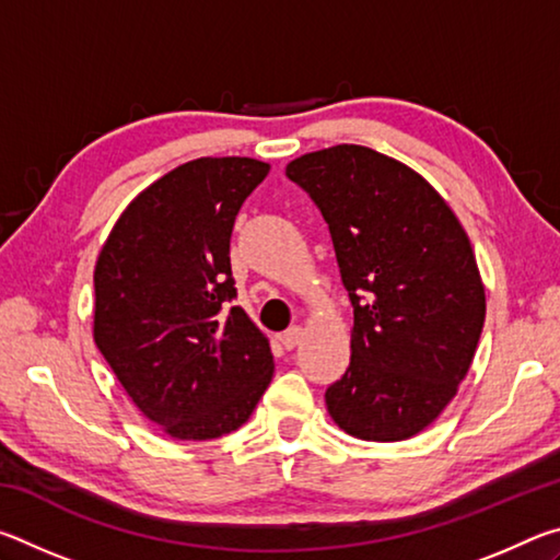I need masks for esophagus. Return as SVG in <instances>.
I'll return each instance as SVG.
<instances>
[{
  "mask_svg": "<svg viewBox=\"0 0 560 560\" xmlns=\"http://www.w3.org/2000/svg\"><path fill=\"white\" fill-rule=\"evenodd\" d=\"M301 338H303V328L301 326H291L287 334L281 336V343H283V348L291 350V348H296L301 343Z\"/></svg>",
  "mask_w": 560,
  "mask_h": 560,
  "instance_id": "obj_1",
  "label": "esophagus"
}]
</instances>
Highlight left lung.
Masks as SVG:
<instances>
[{"mask_svg": "<svg viewBox=\"0 0 560 560\" xmlns=\"http://www.w3.org/2000/svg\"><path fill=\"white\" fill-rule=\"evenodd\" d=\"M318 205L353 303L350 365L326 390L350 438L400 442L438 420L467 377L485 328L471 242L417 170L365 145L287 165Z\"/></svg>", "mask_w": 560, "mask_h": 560, "instance_id": "1", "label": "left lung"}]
</instances>
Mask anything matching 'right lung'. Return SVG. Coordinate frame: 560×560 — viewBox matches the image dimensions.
<instances>
[{
  "label": "right lung",
  "instance_id": "obj_1",
  "mask_svg": "<svg viewBox=\"0 0 560 560\" xmlns=\"http://www.w3.org/2000/svg\"><path fill=\"white\" fill-rule=\"evenodd\" d=\"M254 158H197L132 197L93 271V340L122 390L173 440L249 420L273 375L269 338L236 296V212L269 175Z\"/></svg>",
  "mask_w": 560,
  "mask_h": 560
}]
</instances>
